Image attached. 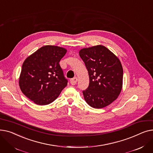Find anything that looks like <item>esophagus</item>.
Here are the masks:
<instances>
[{
	"label": "esophagus",
	"mask_w": 153,
	"mask_h": 153,
	"mask_svg": "<svg viewBox=\"0 0 153 153\" xmlns=\"http://www.w3.org/2000/svg\"><path fill=\"white\" fill-rule=\"evenodd\" d=\"M77 82V78L76 77H74L72 78L70 80V82L72 85H75Z\"/></svg>",
	"instance_id": "1"
}]
</instances>
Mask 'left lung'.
<instances>
[{"instance_id":"8db88e82","label":"left lung","mask_w":153,"mask_h":153,"mask_svg":"<svg viewBox=\"0 0 153 153\" xmlns=\"http://www.w3.org/2000/svg\"><path fill=\"white\" fill-rule=\"evenodd\" d=\"M79 56L89 76V85L82 92L85 102L95 108L109 105L122 91L123 71L121 62L102 45L82 48Z\"/></svg>"}]
</instances>
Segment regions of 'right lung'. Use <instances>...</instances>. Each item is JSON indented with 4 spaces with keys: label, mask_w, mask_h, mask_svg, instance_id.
Instances as JSON below:
<instances>
[{
    "label": "right lung",
    "mask_w": 153,
    "mask_h": 153,
    "mask_svg": "<svg viewBox=\"0 0 153 153\" xmlns=\"http://www.w3.org/2000/svg\"><path fill=\"white\" fill-rule=\"evenodd\" d=\"M66 52L64 48L46 45L24 61L19 86L23 94L35 104L51 103L67 85L68 81L59 63Z\"/></svg>",
    "instance_id": "1"
}]
</instances>
